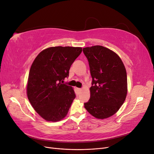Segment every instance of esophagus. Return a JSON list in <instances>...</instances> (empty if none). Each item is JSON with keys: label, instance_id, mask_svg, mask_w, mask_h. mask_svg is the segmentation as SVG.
I'll list each match as a JSON object with an SVG mask.
<instances>
[{"label": "esophagus", "instance_id": "1", "mask_svg": "<svg viewBox=\"0 0 154 154\" xmlns=\"http://www.w3.org/2000/svg\"><path fill=\"white\" fill-rule=\"evenodd\" d=\"M78 91H82V88H78Z\"/></svg>", "mask_w": 154, "mask_h": 154}]
</instances>
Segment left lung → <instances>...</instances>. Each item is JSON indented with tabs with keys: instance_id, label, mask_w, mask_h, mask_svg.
<instances>
[{
	"instance_id": "8db88e82",
	"label": "left lung",
	"mask_w": 154,
	"mask_h": 154,
	"mask_svg": "<svg viewBox=\"0 0 154 154\" xmlns=\"http://www.w3.org/2000/svg\"><path fill=\"white\" fill-rule=\"evenodd\" d=\"M92 76L91 97L85 108L97 119L114 115L119 109L127 94V76L119 56L101 45L83 49Z\"/></svg>"
}]
</instances>
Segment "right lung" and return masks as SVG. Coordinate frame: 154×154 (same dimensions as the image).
<instances>
[{"mask_svg": "<svg viewBox=\"0 0 154 154\" xmlns=\"http://www.w3.org/2000/svg\"><path fill=\"white\" fill-rule=\"evenodd\" d=\"M82 48L51 47L40 52L29 73L27 95L32 106L48 122L66 117L76 97L72 87L63 83Z\"/></svg>", "mask_w": 154, "mask_h": 154, "instance_id": "1", "label": "right lung"}]
</instances>
